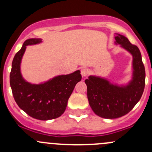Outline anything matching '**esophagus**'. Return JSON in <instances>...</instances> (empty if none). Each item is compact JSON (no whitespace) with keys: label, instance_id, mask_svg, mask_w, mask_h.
I'll use <instances>...</instances> for the list:
<instances>
[{"label":"esophagus","instance_id":"esophagus-1","mask_svg":"<svg viewBox=\"0 0 152 152\" xmlns=\"http://www.w3.org/2000/svg\"><path fill=\"white\" fill-rule=\"evenodd\" d=\"M89 73H90V70H89L88 68H87V67H82V68L81 69V74H82V76H84V77L87 76Z\"/></svg>","mask_w":152,"mask_h":152}]
</instances>
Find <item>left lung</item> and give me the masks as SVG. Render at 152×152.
Returning a JSON list of instances; mask_svg holds the SVG:
<instances>
[{"instance_id": "8db88e82", "label": "left lung", "mask_w": 152, "mask_h": 152, "mask_svg": "<svg viewBox=\"0 0 152 152\" xmlns=\"http://www.w3.org/2000/svg\"><path fill=\"white\" fill-rule=\"evenodd\" d=\"M115 39L116 44L132 55V79L121 87L95 76H90L85 81L90 107L97 115L108 119L118 118L129 113L140 101L145 87V67L139 48L123 35L117 34Z\"/></svg>"}]
</instances>
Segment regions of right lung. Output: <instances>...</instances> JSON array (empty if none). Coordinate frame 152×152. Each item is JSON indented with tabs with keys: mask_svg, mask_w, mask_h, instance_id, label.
Returning a JSON list of instances; mask_svg holds the SVG:
<instances>
[{
	"mask_svg": "<svg viewBox=\"0 0 152 152\" xmlns=\"http://www.w3.org/2000/svg\"><path fill=\"white\" fill-rule=\"evenodd\" d=\"M41 39H28L15 54L10 73V86L18 107L34 118L41 121L62 115L75 86L82 79L80 70L61 75L45 83L33 85L27 82L20 73L21 59L26 46L40 43Z\"/></svg>",
	"mask_w": 152,
	"mask_h": 152,
	"instance_id": "obj_1",
	"label": "right lung"
}]
</instances>
